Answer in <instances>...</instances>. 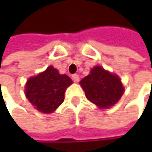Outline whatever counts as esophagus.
Segmentation results:
<instances>
[{
  "mask_svg": "<svg viewBox=\"0 0 152 152\" xmlns=\"http://www.w3.org/2000/svg\"><path fill=\"white\" fill-rule=\"evenodd\" d=\"M72 79L74 80V82H79V76L77 75V74H74V75H72Z\"/></svg>",
  "mask_w": 152,
  "mask_h": 152,
  "instance_id": "obj_1",
  "label": "esophagus"
}]
</instances>
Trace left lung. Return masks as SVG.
Listing matches in <instances>:
<instances>
[{
    "label": "left lung",
    "instance_id": "8db88e82",
    "mask_svg": "<svg viewBox=\"0 0 152 152\" xmlns=\"http://www.w3.org/2000/svg\"><path fill=\"white\" fill-rule=\"evenodd\" d=\"M80 84L86 98L100 108L116 104L124 91L120 78L99 66L93 68L89 76L81 80Z\"/></svg>",
    "mask_w": 152,
    "mask_h": 152
}]
</instances>
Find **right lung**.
I'll return each mask as SVG.
<instances>
[{
  "mask_svg": "<svg viewBox=\"0 0 152 152\" xmlns=\"http://www.w3.org/2000/svg\"><path fill=\"white\" fill-rule=\"evenodd\" d=\"M72 80L67 75H61L50 66L46 71L31 77L25 86V95L37 110L49 113L55 111L64 101V93Z\"/></svg>",
  "mask_w": 152,
  "mask_h": 152,
  "instance_id": "add662e5",
  "label": "right lung"
}]
</instances>
